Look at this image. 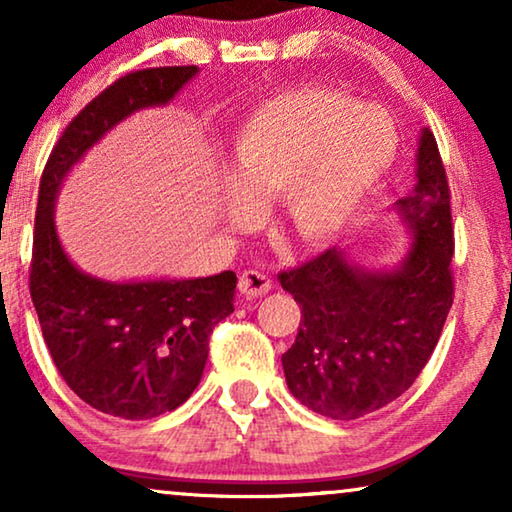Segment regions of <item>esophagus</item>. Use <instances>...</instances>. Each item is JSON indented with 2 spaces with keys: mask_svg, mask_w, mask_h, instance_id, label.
I'll list each match as a JSON object with an SVG mask.
<instances>
[{
  "mask_svg": "<svg viewBox=\"0 0 512 512\" xmlns=\"http://www.w3.org/2000/svg\"><path fill=\"white\" fill-rule=\"evenodd\" d=\"M237 286H240V293L244 298L254 300L265 296V293L272 289V279L261 270H244Z\"/></svg>",
  "mask_w": 512,
  "mask_h": 512,
  "instance_id": "34e87169",
  "label": "esophagus"
}]
</instances>
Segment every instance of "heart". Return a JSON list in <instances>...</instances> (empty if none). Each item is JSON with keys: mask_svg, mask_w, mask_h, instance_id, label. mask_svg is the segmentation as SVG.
Wrapping results in <instances>:
<instances>
[{"mask_svg": "<svg viewBox=\"0 0 512 512\" xmlns=\"http://www.w3.org/2000/svg\"><path fill=\"white\" fill-rule=\"evenodd\" d=\"M398 130L375 104L328 88L291 90L265 102L235 132L230 221L244 226L254 205L284 193V216L305 242L347 228L394 165Z\"/></svg>", "mask_w": 512, "mask_h": 512, "instance_id": "heart-1", "label": "heart"}]
</instances>
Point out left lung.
<instances>
[{
    "mask_svg": "<svg viewBox=\"0 0 512 512\" xmlns=\"http://www.w3.org/2000/svg\"><path fill=\"white\" fill-rule=\"evenodd\" d=\"M450 186L436 137L424 130L417 186L396 202L415 233L403 268L366 272L326 249L277 275L300 305L282 354L291 394L331 419H359L396 401L431 359L454 300Z\"/></svg>",
    "mask_w": 512,
    "mask_h": 512,
    "instance_id": "1",
    "label": "left lung"
}]
</instances>
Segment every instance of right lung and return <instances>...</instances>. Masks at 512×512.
Masks as SVG:
<instances>
[{
	"label": "right lung",
	"mask_w": 512,
	"mask_h": 512,
	"mask_svg": "<svg viewBox=\"0 0 512 512\" xmlns=\"http://www.w3.org/2000/svg\"><path fill=\"white\" fill-rule=\"evenodd\" d=\"M198 67H149L116 79L55 142L39 184L30 296L51 359L81 401L118 419L179 408L198 387L214 326L233 312L235 272L111 284L83 275L53 226L55 193L104 132L132 111L170 102Z\"/></svg>",
	"instance_id": "obj_1"
}]
</instances>
